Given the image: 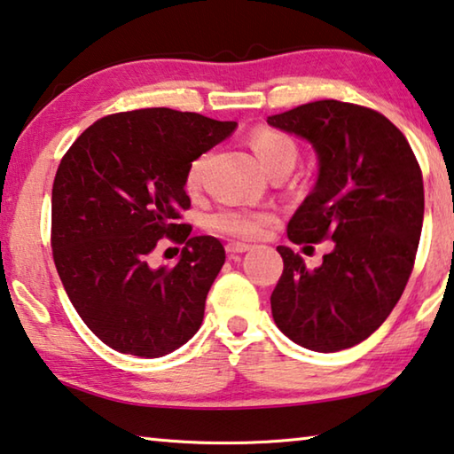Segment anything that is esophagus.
Returning <instances> with one entry per match:
<instances>
[{"label":"esophagus","instance_id":"34e87169","mask_svg":"<svg viewBox=\"0 0 454 454\" xmlns=\"http://www.w3.org/2000/svg\"><path fill=\"white\" fill-rule=\"evenodd\" d=\"M247 250H250V245H247V242H228L226 245V253L228 254H240V253H247Z\"/></svg>","mask_w":454,"mask_h":454}]
</instances>
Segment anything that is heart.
I'll list each match as a JSON object with an SVG mask.
<instances>
[{"label": "heart", "mask_w": 454, "mask_h": 454, "mask_svg": "<svg viewBox=\"0 0 454 454\" xmlns=\"http://www.w3.org/2000/svg\"><path fill=\"white\" fill-rule=\"evenodd\" d=\"M250 146L256 160L261 162V167L265 171H273L277 167H287L294 168L297 159V146L295 142L286 137L283 132L270 130V128H259L250 134ZM206 157L195 159L189 165L187 171V189L195 192L201 185V175H204ZM273 214L267 209H242V207H220L214 214H209L207 226L215 230V232L230 234V236H240V239H253L259 236L262 228L270 224Z\"/></svg>", "instance_id": "b5f03b06"}]
</instances>
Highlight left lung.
<instances>
[{
    "mask_svg": "<svg viewBox=\"0 0 454 454\" xmlns=\"http://www.w3.org/2000/svg\"><path fill=\"white\" fill-rule=\"evenodd\" d=\"M267 124L309 142L317 159L289 240L334 242L316 269L277 247L283 275L270 294L273 320L303 348H350L381 326L410 279L424 222L422 171L403 134L369 107L320 99Z\"/></svg>",
    "mask_w": 454,
    "mask_h": 454,
    "instance_id": "left-lung-1",
    "label": "left lung"
}]
</instances>
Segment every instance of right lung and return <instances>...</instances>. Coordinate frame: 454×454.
I'll return each instance as SVG.
<instances>
[{"label": "right lung", "instance_id": "1", "mask_svg": "<svg viewBox=\"0 0 454 454\" xmlns=\"http://www.w3.org/2000/svg\"><path fill=\"white\" fill-rule=\"evenodd\" d=\"M168 107L121 112L87 128L52 185V256L81 320L124 355L165 356L198 333L226 261L214 236L177 224L192 206L189 165L236 130ZM162 235L184 241L178 265L151 268Z\"/></svg>", "mask_w": 454, "mask_h": 454}]
</instances>
